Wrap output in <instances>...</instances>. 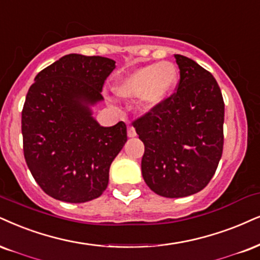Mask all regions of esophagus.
Segmentation results:
<instances>
[{"instance_id":"34e87169","label":"esophagus","mask_w":260,"mask_h":260,"mask_svg":"<svg viewBox=\"0 0 260 260\" xmlns=\"http://www.w3.org/2000/svg\"><path fill=\"white\" fill-rule=\"evenodd\" d=\"M127 136H129V137H135L136 136L135 127L131 126V125H129V126H127Z\"/></svg>"}]
</instances>
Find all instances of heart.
Masks as SVG:
<instances>
[{
  "mask_svg": "<svg viewBox=\"0 0 260 260\" xmlns=\"http://www.w3.org/2000/svg\"><path fill=\"white\" fill-rule=\"evenodd\" d=\"M177 70L171 62H158L134 70L114 83L115 94L124 99L141 96V105L149 111L159 106L174 90Z\"/></svg>",
  "mask_w": 260,
  "mask_h": 260,
  "instance_id": "b5f03b06",
  "label": "heart"
}]
</instances>
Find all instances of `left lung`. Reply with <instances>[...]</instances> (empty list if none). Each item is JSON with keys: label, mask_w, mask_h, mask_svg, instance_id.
Segmentation results:
<instances>
[{"label": "left lung", "mask_w": 260, "mask_h": 260, "mask_svg": "<svg viewBox=\"0 0 260 260\" xmlns=\"http://www.w3.org/2000/svg\"><path fill=\"white\" fill-rule=\"evenodd\" d=\"M177 91L134 121L145 145L142 176L155 194L193 195L208 184L223 153L224 101L210 72L187 56L175 55Z\"/></svg>", "instance_id": "1"}]
</instances>
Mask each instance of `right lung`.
Masks as SVG:
<instances>
[{
  "label": "right lung",
  "instance_id": "right-lung-1",
  "mask_svg": "<svg viewBox=\"0 0 260 260\" xmlns=\"http://www.w3.org/2000/svg\"><path fill=\"white\" fill-rule=\"evenodd\" d=\"M115 61L69 54L35 77L21 112L28 170L46 194L65 203L94 200L108 184L110 166L126 142V125L101 126L90 106L104 100Z\"/></svg>",
  "mask_w": 260,
  "mask_h": 260
}]
</instances>
